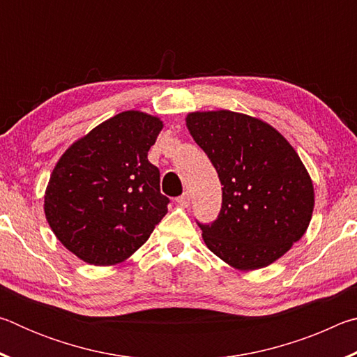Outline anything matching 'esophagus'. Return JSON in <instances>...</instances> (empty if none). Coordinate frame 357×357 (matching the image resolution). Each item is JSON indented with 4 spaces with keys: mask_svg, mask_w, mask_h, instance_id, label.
<instances>
[{
    "mask_svg": "<svg viewBox=\"0 0 357 357\" xmlns=\"http://www.w3.org/2000/svg\"><path fill=\"white\" fill-rule=\"evenodd\" d=\"M176 204L181 208H189L190 204V195L189 193H184V195H181L176 198Z\"/></svg>",
    "mask_w": 357,
    "mask_h": 357,
    "instance_id": "esophagus-1",
    "label": "esophagus"
}]
</instances>
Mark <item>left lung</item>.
<instances>
[{"label":"left lung","mask_w":357,"mask_h":357,"mask_svg":"<svg viewBox=\"0 0 357 357\" xmlns=\"http://www.w3.org/2000/svg\"><path fill=\"white\" fill-rule=\"evenodd\" d=\"M185 126L222 183V209L198 223L214 255L238 271L273 264L304 236L315 206L305 165L263 119L231 110L192 112Z\"/></svg>","instance_id":"obj_1"}]
</instances>
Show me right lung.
Instances as JSON below:
<instances>
[{"mask_svg":"<svg viewBox=\"0 0 357 357\" xmlns=\"http://www.w3.org/2000/svg\"><path fill=\"white\" fill-rule=\"evenodd\" d=\"M164 121L140 110L114 114L75 140L48 179L45 219L59 243L94 266L124 263L168 213L148 151Z\"/></svg>","mask_w":357,"mask_h":357,"instance_id":"obj_1","label":"right lung"}]
</instances>
